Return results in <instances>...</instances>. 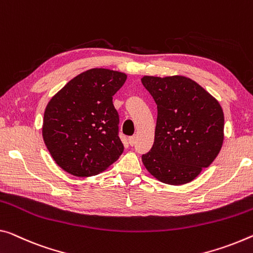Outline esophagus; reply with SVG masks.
<instances>
[{"label":"esophagus","mask_w":253,"mask_h":253,"mask_svg":"<svg viewBox=\"0 0 253 253\" xmlns=\"http://www.w3.org/2000/svg\"><path fill=\"white\" fill-rule=\"evenodd\" d=\"M129 143H130V146H134V143H135V135H132V137L129 138Z\"/></svg>","instance_id":"esophagus-1"}]
</instances>
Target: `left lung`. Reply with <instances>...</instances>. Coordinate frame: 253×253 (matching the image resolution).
Masks as SVG:
<instances>
[{"label": "left lung", "instance_id": "obj_1", "mask_svg": "<svg viewBox=\"0 0 253 253\" xmlns=\"http://www.w3.org/2000/svg\"><path fill=\"white\" fill-rule=\"evenodd\" d=\"M141 83L157 105L154 145L142 155L143 165L163 183H189L219 154L223 108L190 78L143 76Z\"/></svg>", "mask_w": 253, "mask_h": 253}]
</instances>
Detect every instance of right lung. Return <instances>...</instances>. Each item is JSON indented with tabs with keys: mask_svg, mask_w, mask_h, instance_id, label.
Returning a JSON list of instances; mask_svg holds the SVG:
<instances>
[{
	"mask_svg": "<svg viewBox=\"0 0 253 253\" xmlns=\"http://www.w3.org/2000/svg\"><path fill=\"white\" fill-rule=\"evenodd\" d=\"M126 75L95 68L73 78L50 98L42 134L54 162L78 177L107 169L123 153L113 96Z\"/></svg>",
	"mask_w": 253,
	"mask_h": 253,
	"instance_id": "right-lung-1",
	"label": "right lung"
}]
</instances>
